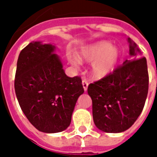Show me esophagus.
Listing matches in <instances>:
<instances>
[{
  "label": "esophagus",
  "instance_id": "obj_1",
  "mask_svg": "<svg viewBox=\"0 0 157 157\" xmlns=\"http://www.w3.org/2000/svg\"><path fill=\"white\" fill-rule=\"evenodd\" d=\"M82 86H83L84 90L86 91V90H87V88H88L89 82L86 81V80H83V81H82Z\"/></svg>",
  "mask_w": 157,
  "mask_h": 157
}]
</instances>
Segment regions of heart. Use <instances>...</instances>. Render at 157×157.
<instances>
[{
    "mask_svg": "<svg viewBox=\"0 0 157 157\" xmlns=\"http://www.w3.org/2000/svg\"><path fill=\"white\" fill-rule=\"evenodd\" d=\"M120 58V50L109 41L101 40L93 45L84 47L79 54L81 61L91 63L90 71L94 78L101 79L113 71ZM78 59H71V63L78 67L81 63Z\"/></svg>",
    "mask_w": 157,
    "mask_h": 157,
    "instance_id": "b5f03b06",
    "label": "heart"
}]
</instances>
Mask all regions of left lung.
<instances>
[{"label": "left lung", "mask_w": 157, "mask_h": 157, "mask_svg": "<svg viewBox=\"0 0 157 157\" xmlns=\"http://www.w3.org/2000/svg\"><path fill=\"white\" fill-rule=\"evenodd\" d=\"M130 59L112 73L88 86L96 127L106 133H121L132 126L144 109L148 92L145 57L128 38Z\"/></svg>", "instance_id": "1"}]
</instances>
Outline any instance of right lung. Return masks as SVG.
<instances>
[{
  "mask_svg": "<svg viewBox=\"0 0 157 157\" xmlns=\"http://www.w3.org/2000/svg\"><path fill=\"white\" fill-rule=\"evenodd\" d=\"M55 46L33 41L19 54L14 90L21 109L39 131L59 133L70 125L79 96L80 76L68 77Z\"/></svg>",
  "mask_w": 157,
  "mask_h": 157,
  "instance_id": "add662e5",
  "label": "right lung"
}]
</instances>
